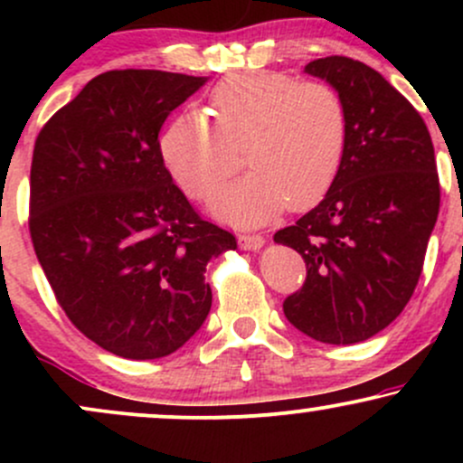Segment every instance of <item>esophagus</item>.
<instances>
[{
	"label": "esophagus",
	"mask_w": 463,
	"mask_h": 463,
	"mask_svg": "<svg viewBox=\"0 0 463 463\" xmlns=\"http://www.w3.org/2000/svg\"><path fill=\"white\" fill-rule=\"evenodd\" d=\"M239 246L243 250H259L265 246V237L259 235V232H252V235H239Z\"/></svg>",
	"instance_id": "1"
}]
</instances>
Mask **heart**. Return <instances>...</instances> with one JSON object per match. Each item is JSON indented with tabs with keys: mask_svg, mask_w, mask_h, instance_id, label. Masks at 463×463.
<instances>
[{
	"mask_svg": "<svg viewBox=\"0 0 463 463\" xmlns=\"http://www.w3.org/2000/svg\"><path fill=\"white\" fill-rule=\"evenodd\" d=\"M209 113L213 126L198 113L174 117L161 154L184 194L206 200L232 176L243 147L250 172L215 198L222 220L261 224L285 204L307 209L331 189L348 143L346 104L333 84L237 73L211 91Z\"/></svg>",
	"mask_w": 463,
	"mask_h": 463,
	"instance_id": "obj_1",
	"label": "heart"
}]
</instances>
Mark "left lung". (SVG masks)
Instances as JSON below:
<instances>
[{"label":"left lung","mask_w":463,"mask_h":463,"mask_svg":"<svg viewBox=\"0 0 463 463\" xmlns=\"http://www.w3.org/2000/svg\"><path fill=\"white\" fill-rule=\"evenodd\" d=\"M305 71L344 98L348 143L320 204L274 235L307 263L283 311L317 342L348 346L383 331L411 298L439 178L427 124L379 71L346 56L317 58Z\"/></svg>","instance_id":"obj_1"}]
</instances>
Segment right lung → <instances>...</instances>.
Returning a JSON list of instances; mask_svg holds the SVG:
<instances>
[{"label": "right lung", "mask_w": 463, "mask_h": 463, "mask_svg": "<svg viewBox=\"0 0 463 463\" xmlns=\"http://www.w3.org/2000/svg\"><path fill=\"white\" fill-rule=\"evenodd\" d=\"M206 78L99 73L39 132L30 237L58 305L99 348L161 359L211 311L206 263L237 239L202 220L165 167L158 132Z\"/></svg>", "instance_id": "1"}]
</instances>
